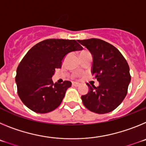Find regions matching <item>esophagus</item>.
I'll list each match as a JSON object with an SVG mask.
<instances>
[{
  "instance_id": "34e87169",
  "label": "esophagus",
  "mask_w": 146,
  "mask_h": 146,
  "mask_svg": "<svg viewBox=\"0 0 146 146\" xmlns=\"http://www.w3.org/2000/svg\"><path fill=\"white\" fill-rule=\"evenodd\" d=\"M72 86H75V87H77V86H80V84L78 83V82H73V83H72Z\"/></svg>"
}]
</instances>
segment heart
Masks as SVG:
<instances>
[{
  "label": "heart",
  "instance_id": "heart-1",
  "mask_svg": "<svg viewBox=\"0 0 146 146\" xmlns=\"http://www.w3.org/2000/svg\"><path fill=\"white\" fill-rule=\"evenodd\" d=\"M86 52V51H82V52H80V54H81V53H82V52Z\"/></svg>",
  "mask_w": 146,
  "mask_h": 146
}]
</instances>
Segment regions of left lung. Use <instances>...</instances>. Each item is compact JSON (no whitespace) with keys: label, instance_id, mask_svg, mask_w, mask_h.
<instances>
[{"label":"left lung","instance_id":"1","mask_svg":"<svg viewBox=\"0 0 146 146\" xmlns=\"http://www.w3.org/2000/svg\"><path fill=\"white\" fill-rule=\"evenodd\" d=\"M93 57L91 73L99 81L97 87L87 86L89 91L81 96L87 109L99 114L114 110L123 102L131 81L129 66L119 50L99 38L77 40Z\"/></svg>","mask_w":146,"mask_h":146}]
</instances>
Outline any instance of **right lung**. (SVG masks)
I'll list each match as a JSON object with an SVG mask.
<instances>
[{
    "instance_id": "obj_1",
    "label": "right lung",
    "mask_w": 146,
    "mask_h": 146,
    "mask_svg": "<svg viewBox=\"0 0 146 146\" xmlns=\"http://www.w3.org/2000/svg\"><path fill=\"white\" fill-rule=\"evenodd\" d=\"M82 49L75 40L69 39H46L34 45L17 69L15 81L23 104L37 113L56 109L72 82L53 83L52 76L67 54Z\"/></svg>"
}]
</instances>
